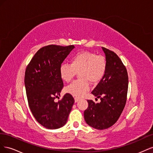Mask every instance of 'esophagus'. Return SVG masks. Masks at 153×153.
<instances>
[{"mask_svg":"<svg viewBox=\"0 0 153 153\" xmlns=\"http://www.w3.org/2000/svg\"><path fill=\"white\" fill-rule=\"evenodd\" d=\"M79 100H80V99L78 98H76H76H75V102H78V101H79Z\"/></svg>","mask_w":153,"mask_h":153,"instance_id":"esophagus-1","label":"esophagus"}]
</instances>
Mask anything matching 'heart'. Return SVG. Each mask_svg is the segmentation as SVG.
Returning <instances> with one entry per match:
<instances>
[{
  "label": "heart",
  "instance_id": "b5f03b06",
  "mask_svg": "<svg viewBox=\"0 0 153 153\" xmlns=\"http://www.w3.org/2000/svg\"><path fill=\"white\" fill-rule=\"evenodd\" d=\"M70 64H62L59 68L61 79L65 82H70L78 73L80 80L74 81L66 87V92L73 96L82 97L89 90V84L100 81L105 75L107 61L101 55L84 51L73 55Z\"/></svg>",
  "mask_w": 153,
  "mask_h": 153
}]
</instances>
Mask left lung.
Masks as SVG:
<instances>
[{"mask_svg":"<svg viewBox=\"0 0 153 153\" xmlns=\"http://www.w3.org/2000/svg\"><path fill=\"white\" fill-rule=\"evenodd\" d=\"M107 61L105 75L91 93L100 98L95 103L87 100L89 105L84 111L86 123L97 129H105L117 122L126 102L128 76L126 67L117 55L102 47Z\"/></svg>","mask_w":153,"mask_h":153,"instance_id":"obj_1","label":"left lung"}]
</instances>
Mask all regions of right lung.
Masks as SVG:
<instances>
[{"instance_id": "right-lung-1", "label": "right lung", "mask_w": 153, "mask_h": 153, "mask_svg": "<svg viewBox=\"0 0 153 153\" xmlns=\"http://www.w3.org/2000/svg\"><path fill=\"white\" fill-rule=\"evenodd\" d=\"M74 48L46 46L35 53L26 68L24 82L29 108L36 121L46 128L58 129L66 124L75 102L69 93L54 101L64 87L59 68Z\"/></svg>"}]
</instances>
